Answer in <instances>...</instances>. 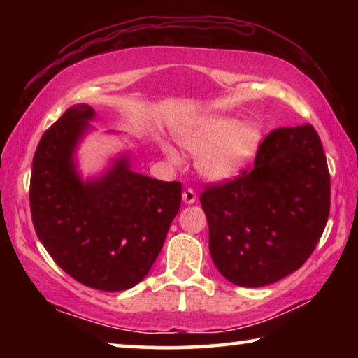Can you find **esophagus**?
Here are the masks:
<instances>
[{"mask_svg":"<svg viewBox=\"0 0 358 358\" xmlns=\"http://www.w3.org/2000/svg\"><path fill=\"white\" fill-rule=\"evenodd\" d=\"M196 199H197L196 191L191 189V187H187V189L183 191V201H185V203H194V202H196Z\"/></svg>","mask_w":358,"mask_h":358,"instance_id":"34e87169","label":"esophagus"}]
</instances>
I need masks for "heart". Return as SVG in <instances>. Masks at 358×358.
<instances>
[{
  "instance_id": "heart-1",
  "label": "heart",
  "mask_w": 358,
  "mask_h": 358,
  "mask_svg": "<svg viewBox=\"0 0 358 358\" xmlns=\"http://www.w3.org/2000/svg\"><path fill=\"white\" fill-rule=\"evenodd\" d=\"M181 147L199 157V171L205 178L222 181L237 177L251 164L264 141V131L257 121L240 123L234 117H207L196 120L178 131ZM173 162L180 156L167 147Z\"/></svg>"
}]
</instances>
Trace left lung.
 <instances>
[{
  "label": "left lung",
  "mask_w": 358,
  "mask_h": 358,
  "mask_svg": "<svg viewBox=\"0 0 358 358\" xmlns=\"http://www.w3.org/2000/svg\"><path fill=\"white\" fill-rule=\"evenodd\" d=\"M220 273L260 287L294 273L319 243L330 213V173L310 123L266 136L254 164L201 194Z\"/></svg>",
  "instance_id": "8db88e82"
}]
</instances>
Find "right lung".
<instances>
[{"mask_svg": "<svg viewBox=\"0 0 358 358\" xmlns=\"http://www.w3.org/2000/svg\"><path fill=\"white\" fill-rule=\"evenodd\" d=\"M93 117L90 106H74L41 137L29 208L59 268L83 286L118 292L141 282L159 256L180 210L181 183L132 172L124 156L104 177L82 183L72 155Z\"/></svg>", "mask_w": 358, "mask_h": 358, "instance_id": "1", "label": "right lung"}]
</instances>
